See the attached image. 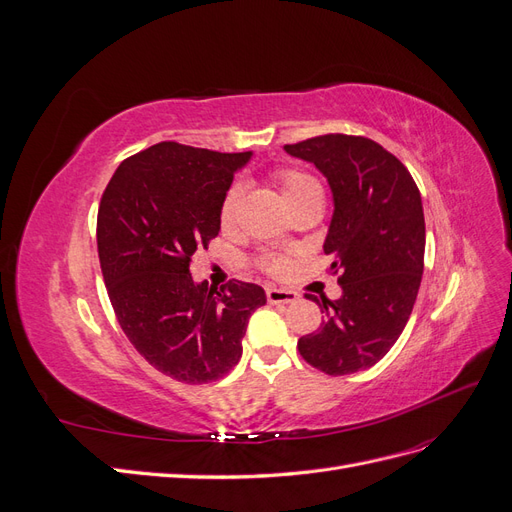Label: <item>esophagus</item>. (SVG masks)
Returning a JSON list of instances; mask_svg holds the SVG:
<instances>
[{"label":"esophagus","instance_id":"esophagus-1","mask_svg":"<svg viewBox=\"0 0 512 512\" xmlns=\"http://www.w3.org/2000/svg\"><path fill=\"white\" fill-rule=\"evenodd\" d=\"M299 299V294L294 290H284V288H267V301L271 305H288Z\"/></svg>","mask_w":512,"mask_h":512}]
</instances>
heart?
I'll use <instances>...</instances> for the list:
<instances>
[{
    "instance_id": "heart-1",
    "label": "heart",
    "mask_w": 512,
    "mask_h": 512,
    "mask_svg": "<svg viewBox=\"0 0 512 512\" xmlns=\"http://www.w3.org/2000/svg\"><path fill=\"white\" fill-rule=\"evenodd\" d=\"M277 183H280L282 196H284L288 207L309 194L322 192L314 177H309V175L301 173V170H292V168L280 170V173H277ZM239 200H241V188L239 185H232V188L226 192V196L222 200V207H220V222L224 226L232 224V220H235ZM262 267H265L269 273H280L286 269V262L282 258H265L262 260Z\"/></svg>"
}]
</instances>
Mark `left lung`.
<instances>
[{"mask_svg":"<svg viewBox=\"0 0 512 512\" xmlns=\"http://www.w3.org/2000/svg\"><path fill=\"white\" fill-rule=\"evenodd\" d=\"M314 164L333 194L324 254L342 297L316 301L327 316L299 339L303 359L329 376L369 369L393 348L412 314L425 258V215L408 168L365 136L324 134L284 145Z\"/></svg>","mask_w":512,"mask_h":512,"instance_id":"left-lung-1","label":"left lung"}]
</instances>
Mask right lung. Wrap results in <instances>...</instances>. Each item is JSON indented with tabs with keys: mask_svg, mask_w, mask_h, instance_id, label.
<instances>
[{
	"mask_svg": "<svg viewBox=\"0 0 512 512\" xmlns=\"http://www.w3.org/2000/svg\"><path fill=\"white\" fill-rule=\"evenodd\" d=\"M252 151L158 143L123 160L98 209L108 299L130 344L185 384L218 380L241 359L247 322L267 294L232 280L194 282L190 260L218 237L220 207Z\"/></svg>",
	"mask_w": 512,
	"mask_h": 512,
	"instance_id": "add662e5",
	"label": "right lung"
}]
</instances>
